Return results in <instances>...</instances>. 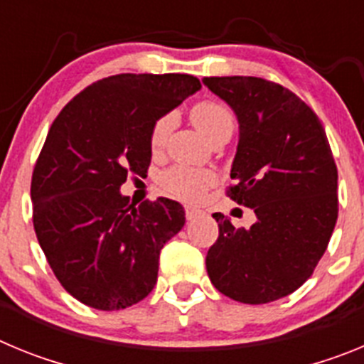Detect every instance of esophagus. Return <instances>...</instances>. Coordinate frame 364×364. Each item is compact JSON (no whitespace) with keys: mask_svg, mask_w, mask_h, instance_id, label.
<instances>
[{"mask_svg":"<svg viewBox=\"0 0 364 364\" xmlns=\"http://www.w3.org/2000/svg\"><path fill=\"white\" fill-rule=\"evenodd\" d=\"M200 215H204V211H200V210H197V208H186V218H188V220H193V218H197V217H200Z\"/></svg>","mask_w":364,"mask_h":364,"instance_id":"1","label":"esophagus"}]
</instances>
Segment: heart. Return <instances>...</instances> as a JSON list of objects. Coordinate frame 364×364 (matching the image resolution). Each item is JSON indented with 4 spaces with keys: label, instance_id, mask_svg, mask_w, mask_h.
Returning <instances> with one entry per match:
<instances>
[{
    "label": "heart",
    "instance_id": "heart-1",
    "mask_svg": "<svg viewBox=\"0 0 364 364\" xmlns=\"http://www.w3.org/2000/svg\"><path fill=\"white\" fill-rule=\"evenodd\" d=\"M191 122L211 144L218 138L231 136L235 129V117L230 107L215 100H202L191 107ZM175 118L164 114L154 122L149 133V147L153 153L164 149L171 133ZM217 176L208 169H193L186 166L169 167L160 176V186L171 197L186 202H197L215 184Z\"/></svg>",
    "mask_w": 364,
    "mask_h": 364
}]
</instances>
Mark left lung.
Wrapping results in <instances>:
<instances>
[{
	"label": "left lung",
	"instance_id": "8db88e82",
	"mask_svg": "<svg viewBox=\"0 0 364 364\" xmlns=\"http://www.w3.org/2000/svg\"><path fill=\"white\" fill-rule=\"evenodd\" d=\"M202 82L239 120L228 197L257 215L247 230L213 215L218 239L205 257L208 275L233 301H277L311 277L336 228L332 149L317 114L286 87L255 76Z\"/></svg>",
	"mask_w": 364,
	"mask_h": 364
}]
</instances>
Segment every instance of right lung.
Instances as JSON below:
<instances>
[{"instance_id": "1", "label": "right lung", "mask_w": 364, "mask_h": 364, "mask_svg": "<svg viewBox=\"0 0 364 364\" xmlns=\"http://www.w3.org/2000/svg\"><path fill=\"white\" fill-rule=\"evenodd\" d=\"M200 87L191 74H117L74 96L50 125L32 173V222L60 284L87 306L124 310L156 284L184 208L164 197L133 205L120 186L147 173L154 122Z\"/></svg>"}]
</instances>
